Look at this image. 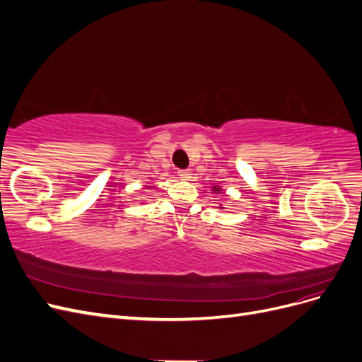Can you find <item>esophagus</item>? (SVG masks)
Here are the masks:
<instances>
[{
  "label": "esophagus",
  "mask_w": 362,
  "mask_h": 362,
  "mask_svg": "<svg viewBox=\"0 0 362 362\" xmlns=\"http://www.w3.org/2000/svg\"><path fill=\"white\" fill-rule=\"evenodd\" d=\"M189 175H190L189 170H180V172H178V177H180L181 180H187Z\"/></svg>",
  "instance_id": "34e87169"
}]
</instances>
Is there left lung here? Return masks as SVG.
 <instances>
[{
    "label": "left lung",
    "instance_id": "obj_1",
    "mask_svg": "<svg viewBox=\"0 0 362 362\" xmlns=\"http://www.w3.org/2000/svg\"><path fill=\"white\" fill-rule=\"evenodd\" d=\"M213 192H221V190H218V189H216V187H214V190H213Z\"/></svg>",
    "mask_w": 362,
    "mask_h": 362
}]
</instances>
